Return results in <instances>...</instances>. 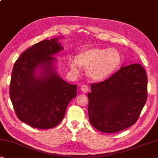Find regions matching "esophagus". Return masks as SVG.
Returning a JSON list of instances; mask_svg holds the SVG:
<instances>
[{"instance_id": "34e87169", "label": "esophagus", "mask_w": 158, "mask_h": 158, "mask_svg": "<svg viewBox=\"0 0 158 158\" xmlns=\"http://www.w3.org/2000/svg\"><path fill=\"white\" fill-rule=\"evenodd\" d=\"M81 92L84 93H87L88 90H89V86H88L87 85H81Z\"/></svg>"}]
</instances>
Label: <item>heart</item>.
<instances>
[{"mask_svg":"<svg viewBox=\"0 0 158 158\" xmlns=\"http://www.w3.org/2000/svg\"><path fill=\"white\" fill-rule=\"evenodd\" d=\"M120 53L113 48H90L82 51L77 58L69 59V66L78 74L80 67L88 69V75L95 81H103L110 77L121 63Z\"/></svg>","mask_w":158,"mask_h":158,"instance_id":"obj_1","label":"heart"}]
</instances>
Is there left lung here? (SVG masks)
<instances>
[{
    "label": "left lung",
    "instance_id": "obj_1",
    "mask_svg": "<svg viewBox=\"0 0 158 158\" xmlns=\"http://www.w3.org/2000/svg\"><path fill=\"white\" fill-rule=\"evenodd\" d=\"M147 75L140 64L121 69L110 78L90 85L89 117L95 129L120 132L137 122L147 100Z\"/></svg>",
    "mask_w": 158,
    "mask_h": 158
}]
</instances>
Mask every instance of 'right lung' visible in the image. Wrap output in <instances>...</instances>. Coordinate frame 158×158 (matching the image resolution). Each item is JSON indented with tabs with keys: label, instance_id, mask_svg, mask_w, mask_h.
I'll return each mask as SVG.
<instances>
[{
	"label": "right lung",
	"instance_id": "right-lung-1",
	"mask_svg": "<svg viewBox=\"0 0 158 158\" xmlns=\"http://www.w3.org/2000/svg\"><path fill=\"white\" fill-rule=\"evenodd\" d=\"M60 37L45 40L25 51L16 61L10 97L18 118L37 129L59 124L77 96V85L63 79L53 56L63 50Z\"/></svg>",
	"mask_w": 158,
	"mask_h": 158
}]
</instances>
